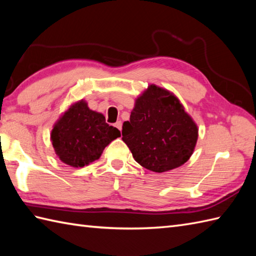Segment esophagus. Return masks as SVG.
<instances>
[{"instance_id":"34e87169","label":"esophagus","mask_w":256,"mask_h":256,"mask_svg":"<svg viewBox=\"0 0 256 256\" xmlns=\"http://www.w3.org/2000/svg\"><path fill=\"white\" fill-rule=\"evenodd\" d=\"M114 126H116V128L120 130V131H121V130H122V122L121 121H118L116 124H114Z\"/></svg>"}]
</instances>
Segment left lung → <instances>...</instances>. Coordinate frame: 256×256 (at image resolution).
Masks as SVG:
<instances>
[{
    "instance_id": "left-lung-1",
    "label": "left lung",
    "mask_w": 256,
    "mask_h": 256,
    "mask_svg": "<svg viewBox=\"0 0 256 256\" xmlns=\"http://www.w3.org/2000/svg\"><path fill=\"white\" fill-rule=\"evenodd\" d=\"M122 128V140L134 160L155 172L184 165L198 140L197 124L178 98L156 84H150L138 96Z\"/></svg>"
}]
</instances>
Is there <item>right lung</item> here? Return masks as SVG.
<instances>
[{
	"label": "right lung",
	"instance_id": "right-lung-1",
	"mask_svg": "<svg viewBox=\"0 0 256 256\" xmlns=\"http://www.w3.org/2000/svg\"><path fill=\"white\" fill-rule=\"evenodd\" d=\"M120 136L118 130L106 123L102 113L90 110L88 103L79 100L57 120L50 140L59 160L79 168L99 160L103 150Z\"/></svg>",
	"mask_w": 256,
	"mask_h": 256
}]
</instances>
